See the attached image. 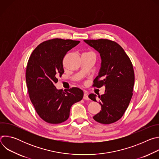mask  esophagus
<instances>
[{"mask_svg":"<svg viewBox=\"0 0 159 159\" xmlns=\"http://www.w3.org/2000/svg\"><path fill=\"white\" fill-rule=\"evenodd\" d=\"M83 99H85V100H89V97H88V93H86V92L84 93Z\"/></svg>","mask_w":159,"mask_h":159,"instance_id":"esophagus-1","label":"esophagus"}]
</instances>
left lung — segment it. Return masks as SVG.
Returning a JSON list of instances; mask_svg holds the SVG:
<instances>
[{
  "mask_svg": "<svg viewBox=\"0 0 159 159\" xmlns=\"http://www.w3.org/2000/svg\"><path fill=\"white\" fill-rule=\"evenodd\" d=\"M84 41L98 52L101 58L93 86L99 88L104 85L106 89L104 94L98 95L101 110L93 118L102 124L115 123L123 116L133 96V65L123 48L115 41L106 39ZM89 98L96 101V94H90Z\"/></svg>",
  "mask_w": 159,
  "mask_h": 159,
  "instance_id": "left-lung-1",
  "label": "left lung"
}]
</instances>
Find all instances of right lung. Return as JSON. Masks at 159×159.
<instances>
[{
	"label": "right lung",
	"mask_w": 159,
	"mask_h": 159,
	"mask_svg": "<svg viewBox=\"0 0 159 159\" xmlns=\"http://www.w3.org/2000/svg\"><path fill=\"white\" fill-rule=\"evenodd\" d=\"M79 43L59 38L44 41L29 58L26 80L30 98L39 117L48 123L65 121L71 106L83 98V91L77 87L63 91L55 86L64 72L63 57Z\"/></svg>",
	"instance_id": "right-lung-1"
}]
</instances>
